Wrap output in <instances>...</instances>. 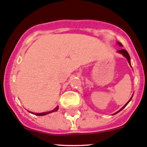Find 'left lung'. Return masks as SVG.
<instances>
[{"mask_svg": "<svg viewBox=\"0 0 147 147\" xmlns=\"http://www.w3.org/2000/svg\"><path fill=\"white\" fill-rule=\"evenodd\" d=\"M117 44H118L119 46H123V45H122L121 43H120V42H117ZM118 52H119V53H121V54H123V56H124V57H125L126 59H127V61H128V63H129V64H130V65L131 66V58H130V56H129V54H128V53H127V51H125V49H121V50H119V51H118ZM132 97H133V96H132ZM132 97H131V98H130V100H129V101H127V103H126L125 105V106L123 107V108H121V109H120V110L118 111V112H116V113H115V114H117V113H118V112H120V111H121L122 109H123V108L125 107H126V106H127V104H128V103H129V101H131V98H132ZM115 114H114V115H115Z\"/></svg>", "mask_w": 147, "mask_h": 147, "instance_id": "1", "label": "left lung"}]
</instances>
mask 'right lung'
<instances>
[{
	"label": "right lung",
	"mask_w": 147,
	"mask_h": 147,
	"mask_svg": "<svg viewBox=\"0 0 147 147\" xmlns=\"http://www.w3.org/2000/svg\"><path fill=\"white\" fill-rule=\"evenodd\" d=\"M59 109V106H57V107L55 108L54 109H53V110L50 111V112H42V113H35V115H37V116H43V115H48V114L49 113H51V112H57V110ZM33 115H35V113H32Z\"/></svg>",
	"instance_id": "add662e5"
}]
</instances>
